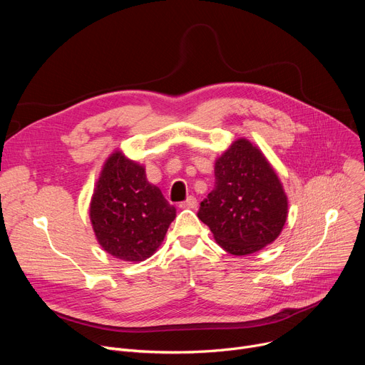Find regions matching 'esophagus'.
I'll return each mask as SVG.
<instances>
[{"mask_svg":"<svg viewBox=\"0 0 365 365\" xmlns=\"http://www.w3.org/2000/svg\"><path fill=\"white\" fill-rule=\"evenodd\" d=\"M197 205H198V201L195 197H187L186 201L179 204L180 208H197Z\"/></svg>","mask_w":365,"mask_h":365,"instance_id":"esophagus-1","label":"esophagus"}]
</instances>
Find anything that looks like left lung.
<instances>
[{"label": "left lung", "mask_w": 365, "mask_h": 365, "mask_svg": "<svg viewBox=\"0 0 365 365\" xmlns=\"http://www.w3.org/2000/svg\"><path fill=\"white\" fill-rule=\"evenodd\" d=\"M215 178L198 217L223 250L247 256L274 242L289 215V200L262 150L247 139L235 140L216 160Z\"/></svg>", "instance_id": "obj_1"}]
</instances>
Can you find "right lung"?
I'll list each match as a JSON object with an SVG mask.
<instances>
[{"label":"right lung","instance_id":"1","mask_svg":"<svg viewBox=\"0 0 365 365\" xmlns=\"http://www.w3.org/2000/svg\"><path fill=\"white\" fill-rule=\"evenodd\" d=\"M176 208L158 186L146 179L145 167L115 150L106 160L90 202L93 231L103 250L125 262H142L164 241Z\"/></svg>","mask_w":365,"mask_h":365}]
</instances>
